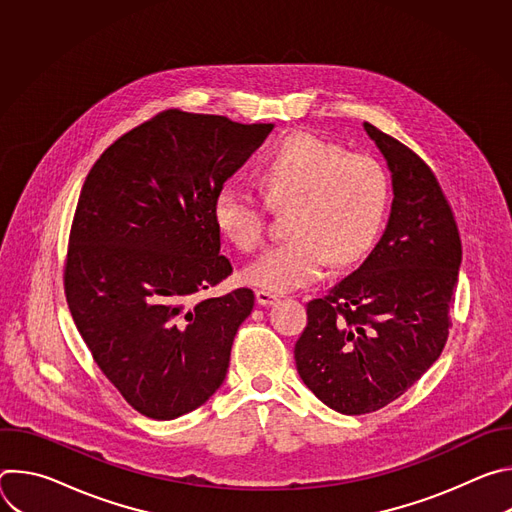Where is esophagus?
Masks as SVG:
<instances>
[{
	"instance_id": "34e87169",
	"label": "esophagus",
	"mask_w": 512,
	"mask_h": 512,
	"mask_svg": "<svg viewBox=\"0 0 512 512\" xmlns=\"http://www.w3.org/2000/svg\"><path fill=\"white\" fill-rule=\"evenodd\" d=\"M255 298H257L259 306H273L277 302V296L271 294V291H265V289H257Z\"/></svg>"
}]
</instances>
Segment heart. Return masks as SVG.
Here are the masks:
<instances>
[{
    "label": "heart",
    "mask_w": 512,
    "mask_h": 512,
    "mask_svg": "<svg viewBox=\"0 0 512 512\" xmlns=\"http://www.w3.org/2000/svg\"><path fill=\"white\" fill-rule=\"evenodd\" d=\"M265 196L229 180L218 188L212 216L243 251H255L267 233L269 202L289 210V239L269 247L243 269L251 285L285 294L326 275L332 261L346 265L367 253L385 221L389 180L371 156L348 154L314 133H291L261 162Z\"/></svg>",
    "instance_id": "heart-1"
}]
</instances>
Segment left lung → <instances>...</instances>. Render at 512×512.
<instances>
[{"instance_id": "1", "label": "left lung", "mask_w": 512, "mask_h": 512, "mask_svg": "<svg viewBox=\"0 0 512 512\" xmlns=\"http://www.w3.org/2000/svg\"><path fill=\"white\" fill-rule=\"evenodd\" d=\"M391 172L387 229L362 265L308 304L296 342L304 385L344 415L401 397L440 358L462 263L448 200L407 145L364 123Z\"/></svg>"}]
</instances>
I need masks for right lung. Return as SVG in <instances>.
<instances>
[{
  "label": "right lung",
  "mask_w": 512,
  "mask_h": 512,
  "mask_svg": "<svg viewBox=\"0 0 512 512\" xmlns=\"http://www.w3.org/2000/svg\"><path fill=\"white\" fill-rule=\"evenodd\" d=\"M273 127L170 109L109 145L83 184L68 310L99 369L145 417L190 413L227 377L255 294L192 300L233 273L212 202Z\"/></svg>",
  "instance_id": "1"
}]
</instances>
